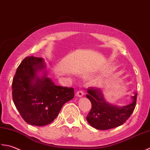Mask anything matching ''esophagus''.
I'll use <instances>...</instances> for the list:
<instances>
[{
	"label": "esophagus",
	"mask_w": 150,
	"mask_h": 150,
	"mask_svg": "<svg viewBox=\"0 0 150 150\" xmlns=\"http://www.w3.org/2000/svg\"><path fill=\"white\" fill-rule=\"evenodd\" d=\"M76 94V96H78V97H82L83 96V91L80 90V91H77Z\"/></svg>",
	"instance_id": "obj_1"
}]
</instances>
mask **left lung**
I'll use <instances>...</instances> for the list:
<instances>
[{"instance_id":"1","label":"left lung","mask_w":150,"mask_h":150,"mask_svg":"<svg viewBox=\"0 0 150 150\" xmlns=\"http://www.w3.org/2000/svg\"><path fill=\"white\" fill-rule=\"evenodd\" d=\"M86 96L91 101L92 108L86 119L96 129L106 130L121 126L129 118L136 106L137 93L131 96L130 103L120 107L106 102L100 88L89 87Z\"/></svg>"}]
</instances>
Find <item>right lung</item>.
I'll return each mask as SVG.
<instances>
[{
    "mask_svg": "<svg viewBox=\"0 0 150 150\" xmlns=\"http://www.w3.org/2000/svg\"><path fill=\"white\" fill-rule=\"evenodd\" d=\"M43 58L26 57L12 82L13 103L26 123L36 126L50 124L63 105L74 96L73 88L57 86L47 76ZM42 72L41 76L38 73Z\"/></svg>",
    "mask_w": 150,
    "mask_h": 150,
    "instance_id": "add662e5",
    "label": "right lung"
}]
</instances>
